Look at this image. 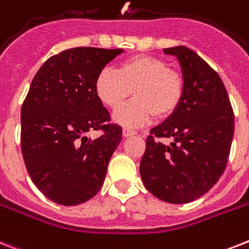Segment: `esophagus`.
<instances>
[{
  "mask_svg": "<svg viewBox=\"0 0 249 249\" xmlns=\"http://www.w3.org/2000/svg\"><path fill=\"white\" fill-rule=\"evenodd\" d=\"M134 134H137V131L133 130V129H129V128L123 129V135H124V137H130V135H134Z\"/></svg>",
  "mask_w": 249,
  "mask_h": 249,
  "instance_id": "esophagus-1",
  "label": "esophagus"
}]
</instances>
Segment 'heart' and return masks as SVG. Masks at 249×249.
Wrapping results in <instances>:
<instances>
[{"label":"heart","instance_id":"1","mask_svg":"<svg viewBox=\"0 0 249 249\" xmlns=\"http://www.w3.org/2000/svg\"><path fill=\"white\" fill-rule=\"evenodd\" d=\"M133 90L135 100L114 115L116 123L137 128L151 119L165 120L177 111L183 97L184 84L180 74L161 58L138 54L125 60L118 71L102 69L94 80L98 100L111 110H116Z\"/></svg>","mask_w":249,"mask_h":249}]
</instances>
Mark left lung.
Returning <instances> with one entry per match:
<instances>
[{
	"instance_id": "left-lung-1",
	"label": "left lung",
	"mask_w": 249,
	"mask_h": 249,
	"mask_svg": "<svg viewBox=\"0 0 249 249\" xmlns=\"http://www.w3.org/2000/svg\"><path fill=\"white\" fill-rule=\"evenodd\" d=\"M177 56L184 90L177 111L151 129L141 178L155 197L188 203L211 189L225 170L234 135V112L219 74L189 48H163ZM173 138L166 146L160 139Z\"/></svg>"
}]
</instances>
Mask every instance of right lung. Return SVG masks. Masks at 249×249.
<instances>
[{"mask_svg":"<svg viewBox=\"0 0 249 249\" xmlns=\"http://www.w3.org/2000/svg\"><path fill=\"white\" fill-rule=\"evenodd\" d=\"M123 50L76 47L50 57L21 107V153L30 179L48 199L75 206L96 196L123 129L94 92L97 74ZM103 134L89 140L86 133Z\"/></svg>","mask_w":249,"mask_h":249,"instance_id":"add662e5","label":"right lung"}]
</instances>
